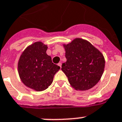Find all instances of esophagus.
Returning <instances> with one entry per match:
<instances>
[{"instance_id":"obj_1","label":"esophagus","mask_w":122,"mask_h":122,"mask_svg":"<svg viewBox=\"0 0 122 122\" xmlns=\"http://www.w3.org/2000/svg\"><path fill=\"white\" fill-rule=\"evenodd\" d=\"M58 66H59V67H60V68H61V63H58Z\"/></svg>"}]
</instances>
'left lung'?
<instances>
[{"instance_id": "8db88e82", "label": "left lung", "mask_w": 122, "mask_h": 122, "mask_svg": "<svg viewBox=\"0 0 122 122\" xmlns=\"http://www.w3.org/2000/svg\"><path fill=\"white\" fill-rule=\"evenodd\" d=\"M66 61L61 70L73 88L86 91L95 86L102 76L105 61L103 55L89 41L75 38L63 44Z\"/></svg>"}]
</instances>
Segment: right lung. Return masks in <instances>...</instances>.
<instances>
[{
    "instance_id": "right-lung-1",
    "label": "right lung",
    "mask_w": 122,
    "mask_h": 122,
    "mask_svg": "<svg viewBox=\"0 0 122 122\" xmlns=\"http://www.w3.org/2000/svg\"><path fill=\"white\" fill-rule=\"evenodd\" d=\"M47 46L37 41L28 46L20 56L17 64L22 82L36 92L46 90L51 85L60 67L52 63L47 55Z\"/></svg>"
}]
</instances>
